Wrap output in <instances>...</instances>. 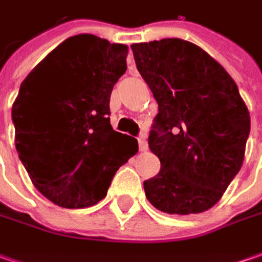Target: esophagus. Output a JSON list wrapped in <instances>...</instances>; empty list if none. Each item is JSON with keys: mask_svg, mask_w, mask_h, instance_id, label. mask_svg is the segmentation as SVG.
Wrapping results in <instances>:
<instances>
[{"mask_svg": "<svg viewBox=\"0 0 262 262\" xmlns=\"http://www.w3.org/2000/svg\"><path fill=\"white\" fill-rule=\"evenodd\" d=\"M139 150L140 152H146V150H148V143H146L145 135H142L139 138Z\"/></svg>", "mask_w": 262, "mask_h": 262, "instance_id": "esophagus-1", "label": "esophagus"}]
</instances>
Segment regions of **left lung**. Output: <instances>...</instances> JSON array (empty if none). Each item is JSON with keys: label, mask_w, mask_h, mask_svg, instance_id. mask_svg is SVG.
<instances>
[{"label": "left lung", "mask_w": 262, "mask_h": 262, "mask_svg": "<svg viewBox=\"0 0 262 262\" xmlns=\"http://www.w3.org/2000/svg\"><path fill=\"white\" fill-rule=\"evenodd\" d=\"M130 48L159 108L148 140L161 171L143 183L146 199L168 214L206 212L242 167L248 107L225 68L191 41Z\"/></svg>", "instance_id": "1"}]
</instances>
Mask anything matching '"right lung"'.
Masks as SVG:
<instances>
[{
    "label": "right lung",
    "mask_w": 262,
    "mask_h": 262,
    "mask_svg": "<svg viewBox=\"0 0 262 262\" xmlns=\"http://www.w3.org/2000/svg\"><path fill=\"white\" fill-rule=\"evenodd\" d=\"M127 46L93 34L62 41L26 77L11 108L15 149L52 203L82 209L103 200L138 140L113 130L110 95Z\"/></svg>",
    "instance_id": "1"
}]
</instances>
